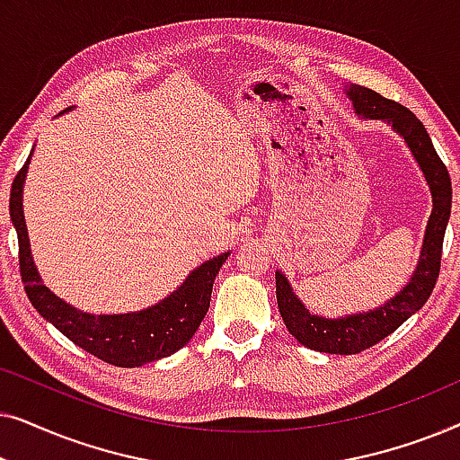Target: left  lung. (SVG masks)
Masks as SVG:
<instances>
[{
  "mask_svg": "<svg viewBox=\"0 0 460 460\" xmlns=\"http://www.w3.org/2000/svg\"><path fill=\"white\" fill-rule=\"evenodd\" d=\"M348 96L354 102L358 115L383 119V121L392 123V128L404 137L414 159L423 169L427 184L431 188L433 211L425 230L417 272L412 274L411 282L402 288L400 295H395L392 301H387L385 305L375 312L356 314V316L337 320L314 316L295 297L285 276L276 272V301H279V310L287 324V331L305 348L339 356L360 354V351L373 348L425 305L439 276L442 244L452 207L450 173L444 161L439 159L436 148H433L431 137L423 128V123L414 117V112L362 85H349Z\"/></svg>",
  "mask_w": 460,
  "mask_h": 460,
  "instance_id": "1",
  "label": "left lung"
}]
</instances>
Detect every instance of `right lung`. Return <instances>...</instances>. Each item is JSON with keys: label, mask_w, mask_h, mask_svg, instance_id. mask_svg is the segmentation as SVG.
<instances>
[{"label": "right lung", "mask_w": 460, "mask_h": 460, "mask_svg": "<svg viewBox=\"0 0 460 460\" xmlns=\"http://www.w3.org/2000/svg\"><path fill=\"white\" fill-rule=\"evenodd\" d=\"M29 161L31 156L12 181L10 217L18 234V266H21L22 285L35 310L81 349L115 367H142L184 348L209 310L213 280L230 253L205 261L188 276L178 291L148 310L117 314V316H93L79 312L77 307L65 304L48 291L31 260L27 226L22 216V184Z\"/></svg>", "instance_id": "right-lung-1"}]
</instances>
